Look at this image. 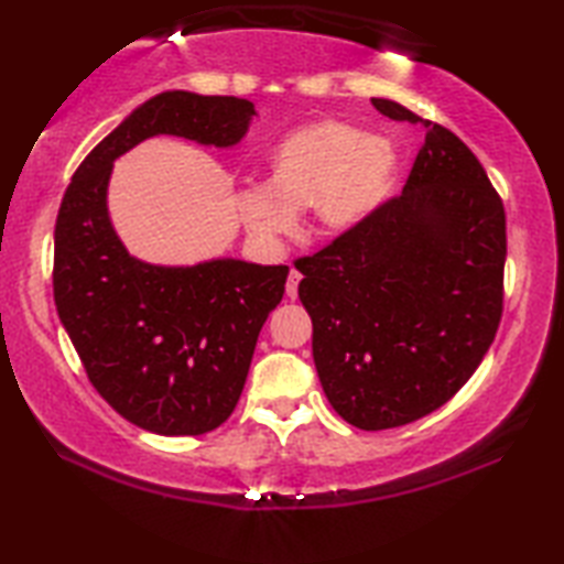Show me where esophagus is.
Segmentation results:
<instances>
[{
  "mask_svg": "<svg viewBox=\"0 0 564 564\" xmlns=\"http://www.w3.org/2000/svg\"><path fill=\"white\" fill-rule=\"evenodd\" d=\"M297 283H301V271L291 269L289 281H285V295H289L291 301H295V297H297Z\"/></svg>",
  "mask_w": 564,
  "mask_h": 564,
  "instance_id": "1",
  "label": "esophagus"
}]
</instances>
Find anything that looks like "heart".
<instances>
[{"label": "heart", "instance_id": "heart-1", "mask_svg": "<svg viewBox=\"0 0 564 564\" xmlns=\"http://www.w3.org/2000/svg\"><path fill=\"white\" fill-rule=\"evenodd\" d=\"M392 142L344 121H315L291 130L269 152V182L237 191L239 220L257 242L273 247L307 206L313 230H351L386 196L398 174Z\"/></svg>", "mask_w": 564, "mask_h": 564}]
</instances>
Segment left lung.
Instances as JSON below:
<instances>
[{"label":"left lung","instance_id":"obj_1","mask_svg":"<svg viewBox=\"0 0 564 564\" xmlns=\"http://www.w3.org/2000/svg\"><path fill=\"white\" fill-rule=\"evenodd\" d=\"M370 101L426 130L410 178L295 269L322 390L346 422L380 431L446 404L495 341L507 215L458 135L398 101Z\"/></svg>","mask_w":564,"mask_h":564}]
</instances>
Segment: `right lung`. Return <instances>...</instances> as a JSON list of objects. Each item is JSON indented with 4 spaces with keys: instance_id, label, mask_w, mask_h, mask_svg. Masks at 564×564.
Returning a JSON list of instances; mask_svg holds the SVG:
<instances>
[{
    "instance_id": "right-lung-1",
    "label": "right lung",
    "mask_w": 564,
    "mask_h": 564,
    "mask_svg": "<svg viewBox=\"0 0 564 564\" xmlns=\"http://www.w3.org/2000/svg\"><path fill=\"white\" fill-rule=\"evenodd\" d=\"M254 116L247 99L162 91L84 158L59 203V322L101 398L152 434L200 436L232 414L289 267L230 257L162 267L133 257L109 215L113 162L154 135L232 148Z\"/></svg>"
}]
</instances>
